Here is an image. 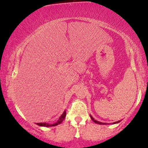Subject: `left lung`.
<instances>
[{"label": "left lung", "mask_w": 148, "mask_h": 148, "mask_svg": "<svg viewBox=\"0 0 148 148\" xmlns=\"http://www.w3.org/2000/svg\"><path fill=\"white\" fill-rule=\"evenodd\" d=\"M90 117H91V119H92V120L94 121V122H95V123H97V124H99V125H105V124L104 123H103V122H98V121H97V120H95V119L93 118V117H92V116L90 115ZM117 122H120V121H117V122H114V124H115V123H117Z\"/></svg>", "instance_id": "left-lung-1"}]
</instances>
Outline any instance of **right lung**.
<instances>
[{"mask_svg":"<svg viewBox=\"0 0 148 148\" xmlns=\"http://www.w3.org/2000/svg\"><path fill=\"white\" fill-rule=\"evenodd\" d=\"M66 117V110L64 112L63 114L61 115V117H59V120L57 121V122H56V123L54 124H52V125H50V124H48V123H37V125H39V126H41V127H52V126H56V125H58L59 124H61L62 122H63V120H64Z\"/></svg>","mask_w":148,"mask_h":148,"instance_id":"right-lung-1","label":"right lung"}]
</instances>
